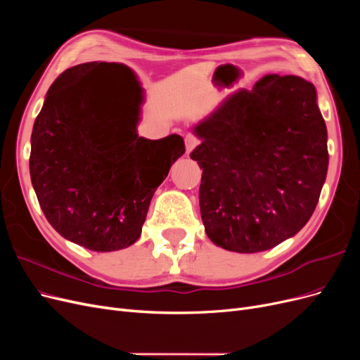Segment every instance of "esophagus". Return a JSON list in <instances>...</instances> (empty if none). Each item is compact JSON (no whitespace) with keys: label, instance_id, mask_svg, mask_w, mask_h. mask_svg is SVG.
<instances>
[{"label":"esophagus","instance_id":"34e87169","mask_svg":"<svg viewBox=\"0 0 360 360\" xmlns=\"http://www.w3.org/2000/svg\"><path fill=\"white\" fill-rule=\"evenodd\" d=\"M200 144V141H198V138L195 136V135H186V138H184V146H186V153L188 155H191V151L197 147Z\"/></svg>","mask_w":360,"mask_h":360}]
</instances>
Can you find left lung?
<instances>
[{"label": "left lung", "instance_id": "8db88e82", "mask_svg": "<svg viewBox=\"0 0 360 360\" xmlns=\"http://www.w3.org/2000/svg\"><path fill=\"white\" fill-rule=\"evenodd\" d=\"M202 168L200 209L210 240L254 254L297 234L317 207L329 167L328 129L314 84L266 75L193 126Z\"/></svg>", "mask_w": 360, "mask_h": 360}]
</instances>
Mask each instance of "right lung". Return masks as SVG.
<instances>
[{"mask_svg": "<svg viewBox=\"0 0 360 360\" xmlns=\"http://www.w3.org/2000/svg\"><path fill=\"white\" fill-rule=\"evenodd\" d=\"M110 64L84 63L63 72L31 134L30 176L48 222L96 252L138 240L158 186L184 153L180 135H138L144 90L135 75L134 96L105 89L93 73Z\"/></svg>", "mask_w": 360, "mask_h": 360, "instance_id": "1", "label": "right lung"}]
</instances>
